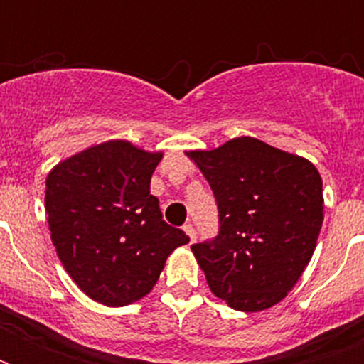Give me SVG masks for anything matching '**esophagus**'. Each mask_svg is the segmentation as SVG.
<instances>
[{"mask_svg":"<svg viewBox=\"0 0 364 364\" xmlns=\"http://www.w3.org/2000/svg\"><path fill=\"white\" fill-rule=\"evenodd\" d=\"M183 230H185L188 238H191V243L196 242V230H194L193 225H185V227H183Z\"/></svg>","mask_w":364,"mask_h":364,"instance_id":"esophagus-1","label":"esophagus"}]
</instances>
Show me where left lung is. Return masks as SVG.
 <instances>
[{
	"label": "left lung",
	"instance_id": "1",
	"mask_svg": "<svg viewBox=\"0 0 364 364\" xmlns=\"http://www.w3.org/2000/svg\"><path fill=\"white\" fill-rule=\"evenodd\" d=\"M219 210V234L191 245L215 296L240 311L272 308L299 282L323 225V181L310 160L255 137L191 151Z\"/></svg>",
	"mask_w": 364,
	"mask_h": 364
}]
</instances>
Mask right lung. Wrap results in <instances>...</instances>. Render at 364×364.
Returning <instances> with one entry per match:
<instances>
[{
    "mask_svg": "<svg viewBox=\"0 0 364 364\" xmlns=\"http://www.w3.org/2000/svg\"><path fill=\"white\" fill-rule=\"evenodd\" d=\"M162 153L122 139L100 143L47 176L45 210L56 253L82 293L105 306L143 299L166 259L188 243L162 219L151 176Z\"/></svg>",
    "mask_w": 364,
    "mask_h": 364,
    "instance_id": "obj_1",
    "label": "right lung"
}]
</instances>
